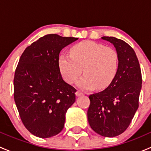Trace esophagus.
Instances as JSON below:
<instances>
[{
    "mask_svg": "<svg viewBox=\"0 0 151 151\" xmlns=\"http://www.w3.org/2000/svg\"><path fill=\"white\" fill-rule=\"evenodd\" d=\"M76 96H81V95H83V93L82 92H80V91H77V92H76Z\"/></svg>",
    "mask_w": 151,
    "mask_h": 151,
    "instance_id": "1",
    "label": "esophagus"
}]
</instances>
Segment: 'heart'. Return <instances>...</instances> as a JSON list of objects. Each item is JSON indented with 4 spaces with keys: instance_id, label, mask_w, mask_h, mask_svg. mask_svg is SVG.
<instances>
[{
    "instance_id": "1",
    "label": "heart",
    "mask_w": 151,
    "mask_h": 151,
    "mask_svg": "<svg viewBox=\"0 0 151 151\" xmlns=\"http://www.w3.org/2000/svg\"><path fill=\"white\" fill-rule=\"evenodd\" d=\"M58 66L68 83H77L78 88L91 90L96 86L103 89L111 84L118 68V55L115 50L92 41H84L72 47L71 56H59Z\"/></svg>"
}]
</instances>
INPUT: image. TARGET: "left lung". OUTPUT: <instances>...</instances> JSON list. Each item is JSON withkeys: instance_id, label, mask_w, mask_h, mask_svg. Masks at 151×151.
<instances>
[{"instance_id": "8db88e82", "label": "left lung", "mask_w": 151, "mask_h": 151, "mask_svg": "<svg viewBox=\"0 0 151 151\" xmlns=\"http://www.w3.org/2000/svg\"><path fill=\"white\" fill-rule=\"evenodd\" d=\"M114 45L118 55V68L111 84L101 92L89 96L88 123L91 129L106 137L126 131L139 106L142 74L134 50L126 42L104 36Z\"/></svg>"}]
</instances>
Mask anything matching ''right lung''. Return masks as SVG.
I'll return each mask as SVG.
<instances>
[{
    "label": "right lung",
    "mask_w": 151,
    "mask_h": 151,
    "mask_svg": "<svg viewBox=\"0 0 151 151\" xmlns=\"http://www.w3.org/2000/svg\"><path fill=\"white\" fill-rule=\"evenodd\" d=\"M78 38L48 34L23 52L14 79V97L19 116L35 136L49 138L63 129L76 89L62 78L58 66L63 48Z\"/></svg>",
    "instance_id": "add662e5"
}]
</instances>
